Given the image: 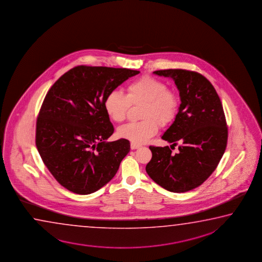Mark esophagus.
I'll list each match as a JSON object with an SVG mask.
<instances>
[{"label":"esophagus","instance_id":"obj_1","mask_svg":"<svg viewBox=\"0 0 262 262\" xmlns=\"http://www.w3.org/2000/svg\"><path fill=\"white\" fill-rule=\"evenodd\" d=\"M140 145H138V144H135V143H131V149H137V148H139L140 147Z\"/></svg>","mask_w":262,"mask_h":262}]
</instances>
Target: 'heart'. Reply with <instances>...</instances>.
Wrapping results in <instances>:
<instances>
[{
	"instance_id": "obj_1",
	"label": "heart",
	"mask_w": 262,
	"mask_h": 262,
	"mask_svg": "<svg viewBox=\"0 0 262 262\" xmlns=\"http://www.w3.org/2000/svg\"><path fill=\"white\" fill-rule=\"evenodd\" d=\"M131 104H143L140 112L143 120L121 126L118 135L132 143L141 144L156 135L158 124L164 126L175 118L179 100L162 81L145 76L127 85L126 95L113 91L104 100L107 115L116 123L125 119Z\"/></svg>"
}]
</instances>
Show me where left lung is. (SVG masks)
Here are the masks:
<instances>
[{
    "instance_id": "1",
    "label": "left lung",
    "mask_w": 262,
    "mask_h": 262,
    "mask_svg": "<svg viewBox=\"0 0 262 262\" xmlns=\"http://www.w3.org/2000/svg\"><path fill=\"white\" fill-rule=\"evenodd\" d=\"M174 81L181 104L175 120L161 138L175 146H149L148 176L167 191L185 192L200 186L216 169L227 143L222 102L213 85L194 71L164 70L153 72ZM170 146V147H171Z\"/></svg>"
}]
</instances>
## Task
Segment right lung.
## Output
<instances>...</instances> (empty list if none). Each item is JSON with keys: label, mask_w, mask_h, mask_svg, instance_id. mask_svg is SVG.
<instances>
[{"label": "right lung", "mask_w": 262, "mask_h": 262, "mask_svg": "<svg viewBox=\"0 0 262 262\" xmlns=\"http://www.w3.org/2000/svg\"><path fill=\"white\" fill-rule=\"evenodd\" d=\"M140 71L78 66L58 79L36 121V144L54 178L77 194L98 191L115 177L130 142L106 140L114 125L104 109L109 93Z\"/></svg>", "instance_id": "obj_1"}]
</instances>
